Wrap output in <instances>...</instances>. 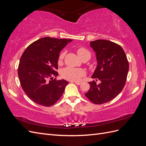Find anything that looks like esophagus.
I'll return each instance as SVG.
<instances>
[{
  "mask_svg": "<svg viewBox=\"0 0 146 146\" xmlns=\"http://www.w3.org/2000/svg\"><path fill=\"white\" fill-rule=\"evenodd\" d=\"M74 82L77 85H80V84L82 83H81V82Z\"/></svg>",
  "mask_w": 146,
  "mask_h": 146,
  "instance_id": "obj_1",
  "label": "esophagus"
}]
</instances>
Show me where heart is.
<instances>
[{
	"label": "heart",
	"mask_w": 146,
	"mask_h": 146,
	"mask_svg": "<svg viewBox=\"0 0 146 146\" xmlns=\"http://www.w3.org/2000/svg\"><path fill=\"white\" fill-rule=\"evenodd\" d=\"M77 54L82 59L84 56H85L87 55H91L90 52L86 50V48L80 47L78 48ZM65 55L64 52H62L59 55L58 61L60 63L63 61L64 56ZM85 75V71L82 69H77L71 67H67L63 69L61 72V76L62 77L70 81H74L77 82L80 80V79Z\"/></svg>",
	"instance_id": "obj_1"
}]
</instances>
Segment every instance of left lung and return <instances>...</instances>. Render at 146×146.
<instances>
[{
    "instance_id": "8db88e82",
    "label": "left lung",
    "mask_w": 146,
    "mask_h": 146,
    "mask_svg": "<svg viewBox=\"0 0 146 146\" xmlns=\"http://www.w3.org/2000/svg\"><path fill=\"white\" fill-rule=\"evenodd\" d=\"M98 61L91 76L96 81L89 82L90 88L85 96L92 103L102 104L111 100L123 90L127 80L129 65L125 52L113 42L99 39L90 42Z\"/></svg>"
}]
</instances>
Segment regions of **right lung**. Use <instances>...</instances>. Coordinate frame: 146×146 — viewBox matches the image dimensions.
Wrapping results in <instances>:
<instances>
[{
	"mask_svg": "<svg viewBox=\"0 0 146 146\" xmlns=\"http://www.w3.org/2000/svg\"><path fill=\"white\" fill-rule=\"evenodd\" d=\"M72 39L44 37L26 48L20 59L18 76L29 98L38 105L50 107L59 100L68 82L56 80L60 51Z\"/></svg>",
	"mask_w": 146,
	"mask_h": 146,
	"instance_id": "right-lung-1",
	"label": "right lung"
}]
</instances>
